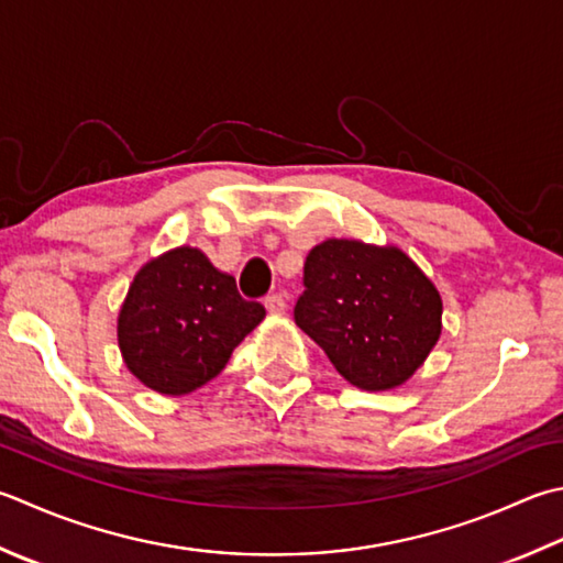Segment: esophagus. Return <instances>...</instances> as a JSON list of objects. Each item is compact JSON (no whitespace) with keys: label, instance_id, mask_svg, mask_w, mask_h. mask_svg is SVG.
Returning a JSON list of instances; mask_svg holds the SVG:
<instances>
[{"label":"esophagus","instance_id":"obj_1","mask_svg":"<svg viewBox=\"0 0 563 563\" xmlns=\"http://www.w3.org/2000/svg\"><path fill=\"white\" fill-rule=\"evenodd\" d=\"M266 310L273 317H280V314H285V310H288V302H285L283 295H271V297H266Z\"/></svg>","mask_w":563,"mask_h":563}]
</instances>
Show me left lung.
I'll return each mask as SVG.
<instances>
[{
    "mask_svg": "<svg viewBox=\"0 0 563 563\" xmlns=\"http://www.w3.org/2000/svg\"><path fill=\"white\" fill-rule=\"evenodd\" d=\"M442 295L393 244L327 239L305 261L295 322L361 390L407 383L442 336Z\"/></svg>",
    "mask_w": 563,
    "mask_h": 563,
    "instance_id": "1",
    "label": "left lung"
}]
</instances>
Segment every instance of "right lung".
I'll return each instance as SVG.
<instances>
[{"mask_svg":"<svg viewBox=\"0 0 563 563\" xmlns=\"http://www.w3.org/2000/svg\"><path fill=\"white\" fill-rule=\"evenodd\" d=\"M266 317L246 302L234 275L200 249L178 246L143 263L117 317L119 351L131 376L161 395H187L222 373Z\"/></svg>","mask_w":563,"mask_h":563,"instance_id":"obj_1","label":"right lung"}]
</instances>
